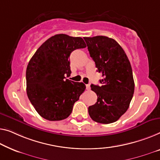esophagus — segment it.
Returning <instances> with one entry per match:
<instances>
[{
	"instance_id": "1",
	"label": "esophagus",
	"mask_w": 160,
	"mask_h": 160,
	"mask_svg": "<svg viewBox=\"0 0 160 160\" xmlns=\"http://www.w3.org/2000/svg\"><path fill=\"white\" fill-rule=\"evenodd\" d=\"M86 89H87V90H90V84L86 85Z\"/></svg>"
}]
</instances>
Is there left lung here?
I'll return each instance as SVG.
<instances>
[{"mask_svg": "<svg viewBox=\"0 0 160 160\" xmlns=\"http://www.w3.org/2000/svg\"><path fill=\"white\" fill-rule=\"evenodd\" d=\"M84 39L97 71L103 75L101 86L91 85L98 99L89 106L88 113L95 122L113 123L126 113L132 99L134 81L132 66L124 50L113 39L96 36Z\"/></svg>", "mask_w": 160, "mask_h": 160, "instance_id": "obj_1", "label": "left lung"}]
</instances>
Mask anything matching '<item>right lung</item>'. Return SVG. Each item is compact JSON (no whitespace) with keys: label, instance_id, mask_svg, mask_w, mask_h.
Returning <instances> with one entry per match:
<instances>
[{"label":"right lung","instance_id":"obj_1","mask_svg":"<svg viewBox=\"0 0 160 160\" xmlns=\"http://www.w3.org/2000/svg\"><path fill=\"white\" fill-rule=\"evenodd\" d=\"M86 47L81 37L56 34L43 43L27 68V92L37 113L47 120L61 121L72 113L85 85L66 79L71 74L70 55Z\"/></svg>","mask_w":160,"mask_h":160}]
</instances>
